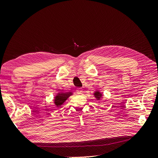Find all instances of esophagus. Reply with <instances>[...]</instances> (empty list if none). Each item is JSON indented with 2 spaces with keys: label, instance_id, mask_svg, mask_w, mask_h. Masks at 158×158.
I'll return each instance as SVG.
<instances>
[{
  "label": "esophagus",
  "instance_id": "34e87169",
  "mask_svg": "<svg viewBox=\"0 0 158 158\" xmlns=\"http://www.w3.org/2000/svg\"><path fill=\"white\" fill-rule=\"evenodd\" d=\"M83 92V89L82 88H78L77 90H76V93L78 94H82Z\"/></svg>",
  "mask_w": 158,
  "mask_h": 158
}]
</instances>
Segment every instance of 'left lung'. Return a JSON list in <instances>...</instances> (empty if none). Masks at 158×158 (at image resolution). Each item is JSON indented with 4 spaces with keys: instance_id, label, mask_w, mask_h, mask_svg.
I'll return each instance as SVG.
<instances>
[{
    "instance_id": "8db88e82",
    "label": "left lung",
    "mask_w": 158,
    "mask_h": 158,
    "mask_svg": "<svg viewBox=\"0 0 158 158\" xmlns=\"http://www.w3.org/2000/svg\"><path fill=\"white\" fill-rule=\"evenodd\" d=\"M93 95H94V98L96 99V100H100L103 98V95L102 92H101L99 90H95L94 92Z\"/></svg>"
}]
</instances>
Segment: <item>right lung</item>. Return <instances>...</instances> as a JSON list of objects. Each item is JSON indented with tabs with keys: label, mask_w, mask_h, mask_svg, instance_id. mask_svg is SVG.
Wrapping results in <instances>:
<instances>
[{
	"label": "right lung",
	"mask_w": 158,
	"mask_h": 158,
	"mask_svg": "<svg viewBox=\"0 0 158 158\" xmlns=\"http://www.w3.org/2000/svg\"><path fill=\"white\" fill-rule=\"evenodd\" d=\"M73 95V92H64L62 90L60 92H59L58 93L56 94L53 99L54 104L56 107L59 108L62 105H63V103L67 100V99Z\"/></svg>",
	"instance_id": "obj_1"
}]
</instances>
